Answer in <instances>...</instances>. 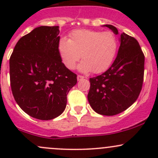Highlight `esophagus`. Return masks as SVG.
Masks as SVG:
<instances>
[{
    "label": "esophagus",
    "mask_w": 158,
    "mask_h": 158,
    "mask_svg": "<svg viewBox=\"0 0 158 158\" xmlns=\"http://www.w3.org/2000/svg\"><path fill=\"white\" fill-rule=\"evenodd\" d=\"M82 79H84V76H80V75H78V76H77V79H78V81L82 80Z\"/></svg>",
    "instance_id": "1"
}]
</instances>
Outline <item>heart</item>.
I'll list each match as a JSON object with an SVG mask.
<instances>
[{
    "instance_id": "b5f03b06",
    "label": "heart",
    "mask_w": 158,
    "mask_h": 158,
    "mask_svg": "<svg viewBox=\"0 0 158 158\" xmlns=\"http://www.w3.org/2000/svg\"><path fill=\"white\" fill-rule=\"evenodd\" d=\"M118 49V41L113 33L92 30H78L72 32L69 39L60 38L58 52L67 69H73L82 57L79 65L82 72L92 70L101 73L112 64Z\"/></svg>"
}]
</instances>
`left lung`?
Instances as JSON below:
<instances>
[{"label": "left lung", "instance_id": "1", "mask_svg": "<svg viewBox=\"0 0 158 158\" xmlns=\"http://www.w3.org/2000/svg\"><path fill=\"white\" fill-rule=\"evenodd\" d=\"M114 34L117 28L106 24ZM144 55L139 44L125 33L121 34L118 55L110 68L90 78L88 100L92 109L102 115H114L125 111L137 100L142 89Z\"/></svg>", "mask_w": 158, "mask_h": 158}]
</instances>
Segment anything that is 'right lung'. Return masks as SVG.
Instances as JSON below:
<instances>
[{"label":"right lung","instance_id":"add662e5","mask_svg":"<svg viewBox=\"0 0 158 158\" xmlns=\"http://www.w3.org/2000/svg\"><path fill=\"white\" fill-rule=\"evenodd\" d=\"M58 26H41L22 36L10 58L13 95L31 117L51 120L66 109L77 76L64 66L58 52Z\"/></svg>","mask_w":158,"mask_h":158}]
</instances>
